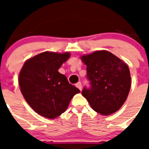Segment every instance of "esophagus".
I'll return each instance as SVG.
<instances>
[{"label": "esophagus", "instance_id": "1", "mask_svg": "<svg viewBox=\"0 0 149 149\" xmlns=\"http://www.w3.org/2000/svg\"><path fill=\"white\" fill-rule=\"evenodd\" d=\"M76 86H77V88H79V91H82V84L80 82H78L77 84H76Z\"/></svg>", "mask_w": 149, "mask_h": 149}]
</instances>
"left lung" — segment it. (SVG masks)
<instances>
[{
	"mask_svg": "<svg viewBox=\"0 0 149 149\" xmlns=\"http://www.w3.org/2000/svg\"><path fill=\"white\" fill-rule=\"evenodd\" d=\"M86 65L91 87L82 95L93 111L102 115L115 113L122 107L131 88V75L126 63L108 51H96L81 56Z\"/></svg>",
	"mask_w": 149,
	"mask_h": 149,
	"instance_id": "1",
	"label": "left lung"
}]
</instances>
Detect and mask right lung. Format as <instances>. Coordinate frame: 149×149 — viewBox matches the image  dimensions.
Wrapping results in <instances>:
<instances>
[{
  "label": "right lung",
  "instance_id": "obj_1",
  "mask_svg": "<svg viewBox=\"0 0 149 149\" xmlns=\"http://www.w3.org/2000/svg\"><path fill=\"white\" fill-rule=\"evenodd\" d=\"M69 52H44L24 63L18 78L21 92L29 106L45 118L54 119L67 109L80 91L58 70L70 58Z\"/></svg>",
  "mask_w": 149,
  "mask_h": 149
}]
</instances>
